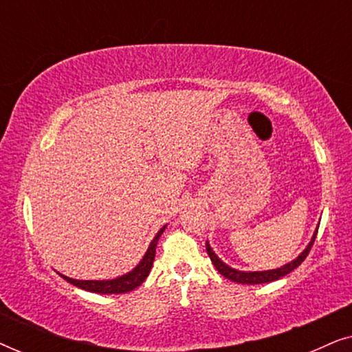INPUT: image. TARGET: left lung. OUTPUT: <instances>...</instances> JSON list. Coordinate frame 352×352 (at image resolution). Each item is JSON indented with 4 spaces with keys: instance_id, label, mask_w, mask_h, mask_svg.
<instances>
[{
    "instance_id": "1",
    "label": "left lung",
    "mask_w": 352,
    "mask_h": 352,
    "mask_svg": "<svg viewBox=\"0 0 352 352\" xmlns=\"http://www.w3.org/2000/svg\"><path fill=\"white\" fill-rule=\"evenodd\" d=\"M316 235H317V230L314 232V237L307 245L305 252H302L300 256L296 259H293L292 263L285 264V266H282L280 269H272V271H261V272H243V271H237V269H232L229 267L228 264H224L221 259L216 256L213 250L208 243H206V253H208V256L211 259V263L214 264L216 271H218L221 276H224L226 278H229V280L232 282H237V283H247V285H256V283H267V282H272V280H277V278H280L283 276H287V274H290L293 269H296L300 264L305 261L307 254H309L312 245H314V240H316Z\"/></svg>"
}]
</instances>
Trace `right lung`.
<instances>
[{
	"instance_id": "add662e5",
	"label": "right lung",
	"mask_w": 352,
	"mask_h": 352,
	"mask_svg": "<svg viewBox=\"0 0 352 352\" xmlns=\"http://www.w3.org/2000/svg\"><path fill=\"white\" fill-rule=\"evenodd\" d=\"M163 230H165V228H162L160 230H158V234L155 235V239L152 240V243H151V247H148L147 253L144 254L142 261L139 263L131 272L124 274V276H122V277L112 278V280H75V278L65 277V276H62V274H60V276L64 277L67 282L74 283L75 287H80V288H83V290L93 292V293L112 295V293L131 292V290H134V288H138L139 285H141V283L146 280L148 272H151L152 264H153V258H155L157 242H158V239H160V235L163 234Z\"/></svg>"
}]
</instances>
